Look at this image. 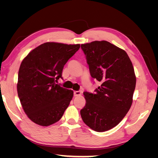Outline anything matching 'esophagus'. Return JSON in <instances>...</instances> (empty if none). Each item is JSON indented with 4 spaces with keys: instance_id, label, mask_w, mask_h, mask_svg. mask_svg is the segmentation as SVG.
<instances>
[{
    "instance_id": "34e87169",
    "label": "esophagus",
    "mask_w": 158,
    "mask_h": 158,
    "mask_svg": "<svg viewBox=\"0 0 158 158\" xmlns=\"http://www.w3.org/2000/svg\"><path fill=\"white\" fill-rule=\"evenodd\" d=\"M74 95L75 96H78V95H82V92H80V91H75L74 92Z\"/></svg>"
}]
</instances>
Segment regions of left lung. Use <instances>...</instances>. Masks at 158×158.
I'll return each mask as SVG.
<instances>
[{
  "mask_svg": "<svg viewBox=\"0 0 158 158\" xmlns=\"http://www.w3.org/2000/svg\"><path fill=\"white\" fill-rule=\"evenodd\" d=\"M81 47L91 76L101 82L95 94L84 92L85 105L81 117L92 130L107 131L123 120L132 106L135 70L125 51L107 41H94Z\"/></svg>",
  "mask_w": 158,
  "mask_h": 158,
  "instance_id": "obj_1",
  "label": "left lung"
}]
</instances>
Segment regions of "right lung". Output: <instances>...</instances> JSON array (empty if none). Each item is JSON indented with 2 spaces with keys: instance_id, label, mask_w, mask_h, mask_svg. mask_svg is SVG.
I'll return each mask as SVG.
<instances>
[{
  "instance_id": "1",
  "label": "right lung",
  "mask_w": 158,
  "mask_h": 158,
  "mask_svg": "<svg viewBox=\"0 0 158 158\" xmlns=\"http://www.w3.org/2000/svg\"><path fill=\"white\" fill-rule=\"evenodd\" d=\"M80 44L44 43L23 59L17 92L22 108L31 121L47 127L58 122L73 98V90L56 84L64 64Z\"/></svg>"
}]
</instances>
